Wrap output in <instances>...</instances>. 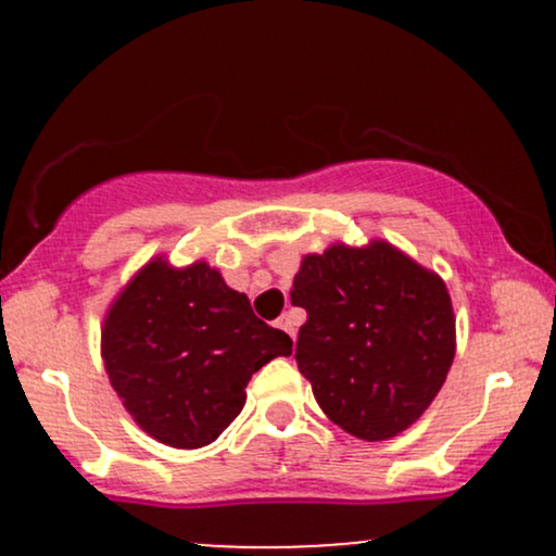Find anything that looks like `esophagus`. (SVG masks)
<instances>
[{"label": "esophagus", "instance_id": "34e87169", "mask_svg": "<svg viewBox=\"0 0 556 556\" xmlns=\"http://www.w3.org/2000/svg\"><path fill=\"white\" fill-rule=\"evenodd\" d=\"M277 327L282 329V331H287V334H290L292 340H295V334H298V324H295V318H292L290 314H285L282 318H279Z\"/></svg>", "mask_w": 556, "mask_h": 556}]
</instances>
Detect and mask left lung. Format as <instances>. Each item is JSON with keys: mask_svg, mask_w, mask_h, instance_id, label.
Returning <instances> with one entry per match:
<instances>
[{"mask_svg": "<svg viewBox=\"0 0 556 556\" xmlns=\"http://www.w3.org/2000/svg\"><path fill=\"white\" fill-rule=\"evenodd\" d=\"M308 321L298 368L331 424L363 442L410 429L455 361V311L437 271L387 240L331 242L308 253L292 279Z\"/></svg>", "mask_w": 556, "mask_h": 556, "instance_id": "8db88e82", "label": "left lung"}]
</instances>
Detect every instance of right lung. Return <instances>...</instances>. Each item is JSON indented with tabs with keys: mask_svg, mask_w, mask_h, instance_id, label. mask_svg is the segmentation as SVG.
<instances>
[{
	"mask_svg": "<svg viewBox=\"0 0 556 556\" xmlns=\"http://www.w3.org/2000/svg\"><path fill=\"white\" fill-rule=\"evenodd\" d=\"M292 353L285 331L253 314L206 261L154 256L104 314L101 358L125 410L175 450L212 444L240 416L261 366Z\"/></svg>",
	"mask_w": 556,
	"mask_h": 556,
	"instance_id": "1",
	"label": "right lung"
}]
</instances>
